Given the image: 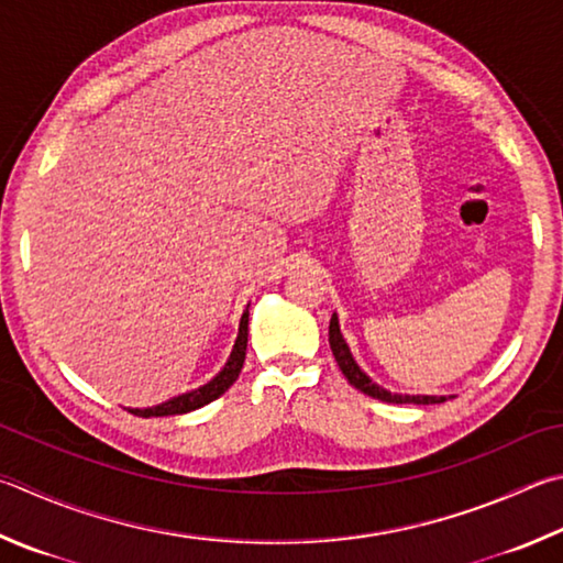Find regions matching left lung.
<instances>
[{
    "mask_svg": "<svg viewBox=\"0 0 563 563\" xmlns=\"http://www.w3.org/2000/svg\"><path fill=\"white\" fill-rule=\"evenodd\" d=\"M330 346H332V354L336 364H340L342 374L346 376V382H350L354 388H360L362 394L372 396V398H379V401H386V404H421V406H428V404H443L445 396H408V394H391L386 391L384 386L374 384L369 376H366L360 364L354 362V356L350 352V346H346L344 336L340 332V320H336V314H332L330 320Z\"/></svg>",
    "mask_w": 563,
    "mask_h": 563,
    "instance_id": "1",
    "label": "left lung"
}]
</instances>
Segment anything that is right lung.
Masks as SVG:
<instances>
[{
  "mask_svg": "<svg viewBox=\"0 0 563 563\" xmlns=\"http://www.w3.org/2000/svg\"><path fill=\"white\" fill-rule=\"evenodd\" d=\"M246 344H249V310L241 314V324H239V336L236 344H233V352L229 356V362L223 369L213 376L209 384H203L194 391H187L181 396L169 398V401L152 406V408H130V413L150 418V416H179V413H189L197 411V408L211 404L213 398H219L223 391H229V386L239 379V374L243 369V362H246Z\"/></svg>",
  "mask_w": 563,
  "mask_h": 563,
  "instance_id": "right-lung-1",
  "label": "right lung"
}]
</instances>
